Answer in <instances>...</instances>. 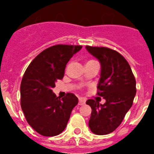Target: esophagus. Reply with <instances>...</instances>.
I'll return each instance as SVG.
<instances>
[{"label": "esophagus", "mask_w": 154, "mask_h": 154, "mask_svg": "<svg viewBox=\"0 0 154 154\" xmlns=\"http://www.w3.org/2000/svg\"><path fill=\"white\" fill-rule=\"evenodd\" d=\"M85 99H83L82 98H79V106H82V105L85 104Z\"/></svg>", "instance_id": "34e87169"}]
</instances>
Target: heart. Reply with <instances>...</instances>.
<instances>
[{
    "instance_id": "heart-1",
    "label": "heart",
    "mask_w": 154,
    "mask_h": 154,
    "mask_svg": "<svg viewBox=\"0 0 154 154\" xmlns=\"http://www.w3.org/2000/svg\"><path fill=\"white\" fill-rule=\"evenodd\" d=\"M91 61H93V60H90V61H89V62H91Z\"/></svg>"
}]
</instances>
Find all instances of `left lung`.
Masks as SVG:
<instances>
[{
    "label": "left lung",
    "mask_w": 154,
    "mask_h": 154,
    "mask_svg": "<svg viewBox=\"0 0 154 154\" xmlns=\"http://www.w3.org/2000/svg\"><path fill=\"white\" fill-rule=\"evenodd\" d=\"M85 48L101 64L97 95L106 99L104 104L94 99L86 101L92 108L89 126L96 135H106L121 124L131 108L137 92L136 79L129 63L119 52L105 47Z\"/></svg>",
    "instance_id": "1"
}]
</instances>
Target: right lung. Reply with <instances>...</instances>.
<instances>
[{"instance_id": "right-lung-1", "label": "right lung", "mask_w": 154, "mask_h": 154, "mask_svg": "<svg viewBox=\"0 0 154 154\" xmlns=\"http://www.w3.org/2000/svg\"><path fill=\"white\" fill-rule=\"evenodd\" d=\"M82 48L68 45L48 48L34 58L23 75L21 109L28 124L41 135L54 137L62 133L78 104V98L73 93L61 99L52 88L63 78L66 64Z\"/></svg>"}]
</instances>
